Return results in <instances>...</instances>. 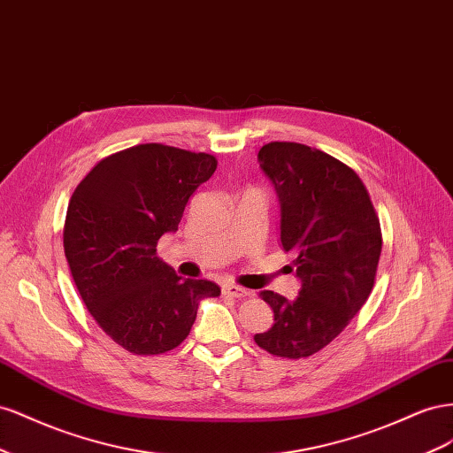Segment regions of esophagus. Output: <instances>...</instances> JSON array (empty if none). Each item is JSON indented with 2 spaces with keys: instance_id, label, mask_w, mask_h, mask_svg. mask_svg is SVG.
<instances>
[{
  "instance_id": "obj_1",
  "label": "esophagus",
  "mask_w": 453,
  "mask_h": 453,
  "mask_svg": "<svg viewBox=\"0 0 453 453\" xmlns=\"http://www.w3.org/2000/svg\"><path fill=\"white\" fill-rule=\"evenodd\" d=\"M222 294L231 296V298H247V296H252L250 290L239 287V284L234 282H224L222 284Z\"/></svg>"
}]
</instances>
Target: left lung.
Instances as JSON below:
<instances>
[{
	"mask_svg": "<svg viewBox=\"0 0 453 453\" xmlns=\"http://www.w3.org/2000/svg\"><path fill=\"white\" fill-rule=\"evenodd\" d=\"M280 201V242L294 252L300 296L264 290L273 326L254 342L282 358L319 353L343 332L373 288L381 227L358 174L332 155L298 142H269L257 153Z\"/></svg>",
	"mask_w": 453,
	"mask_h": 453,
	"instance_id": "1",
	"label": "left lung"
}]
</instances>
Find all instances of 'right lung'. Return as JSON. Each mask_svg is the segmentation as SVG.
I'll list each match as a JSON object with an SVG mask.
<instances>
[{"label":"right lung","instance_id":"obj_1","mask_svg":"<svg viewBox=\"0 0 453 453\" xmlns=\"http://www.w3.org/2000/svg\"><path fill=\"white\" fill-rule=\"evenodd\" d=\"M216 157L138 144L98 161L75 188L64 222V254L88 313L128 353L151 357L182 343L203 298L219 287L182 279L157 256L184 209L216 171Z\"/></svg>","mask_w":453,"mask_h":453}]
</instances>
